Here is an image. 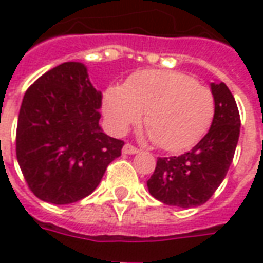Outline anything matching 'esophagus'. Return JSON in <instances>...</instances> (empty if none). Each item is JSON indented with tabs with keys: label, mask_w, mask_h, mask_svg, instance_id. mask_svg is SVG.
<instances>
[{
	"label": "esophagus",
	"mask_w": 263,
	"mask_h": 263,
	"mask_svg": "<svg viewBox=\"0 0 263 263\" xmlns=\"http://www.w3.org/2000/svg\"><path fill=\"white\" fill-rule=\"evenodd\" d=\"M138 152H139V149L131 144H125L124 148H122V154H125V155H134V154H138Z\"/></svg>",
	"instance_id": "1"
}]
</instances>
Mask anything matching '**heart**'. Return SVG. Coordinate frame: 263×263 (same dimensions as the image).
<instances>
[{"label":"heart","mask_w":263,"mask_h":263,"mask_svg":"<svg viewBox=\"0 0 263 263\" xmlns=\"http://www.w3.org/2000/svg\"><path fill=\"white\" fill-rule=\"evenodd\" d=\"M102 112L114 134H124L144 112L154 142L178 152L191 148L208 131L215 115L211 89L188 75L148 69L134 74L124 87L106 88Z\"/></svg>","instance_id":"obj_1"}]
</instances>
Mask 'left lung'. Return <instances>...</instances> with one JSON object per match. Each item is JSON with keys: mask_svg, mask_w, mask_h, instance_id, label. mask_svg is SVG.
<instances>
[{"mask_svg": "<svg viewBox=\"0 0 263 263\" xmlns=\"http://www.w3.org/2000/svg\"><path fill=\"white\" fill-rule=\"evenodd\" d=\"M215 115L208 134L179 157L158 158L148 191L171 206L194 208L208 201L234 159L240 118L234 95L223 82H211Z\"/></svg>", "mask_w": 263, "mask_h": 263, "instance_id": "obj_1", "label": "left lung"}]
</instances>
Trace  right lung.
Wrapping results in <instances>:
<instances>
[{
    "label": "right lung",
    "instance_id": "1",
    "mask_svg": "<svg viewBox=\"0 0 263 263\" xmlns=\"http://www.w3.org/2000/svg\"><path fill=\"white\" fill-rule=\"evenodd\" d=\"M102 95L81 62L49 69L27 89L16 125V159L41 201L67 205L92 194L124 141L100 126Z\"/></svg>",
    "mask_w": 263,
    "mask_h": 263
}]
</instances>
